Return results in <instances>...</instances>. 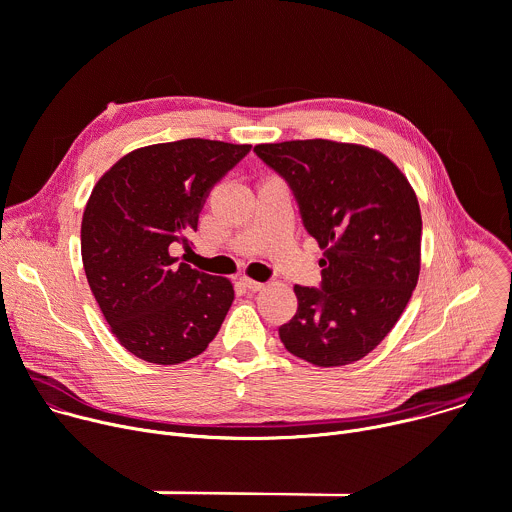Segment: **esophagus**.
I'll return each instance as SVG.
<instances>
[{
    "instance_id": "obj_1",
    "label": "esophagus",
    "mask_w": 512,
    "mask_h": 512,
    "mask_svg": "<svg viewBox=\"0 0 512 512\" xmlns=\"http://www.w3.org/2000/svg\"><path fill=\"white\" fill-rule=\"evenodd\" d=\"M241 281H243V285H245L247 289H251V291H259V289L265 287V283L255 281V279H251V277H241Z\"/></svg>"
}]
</instances>
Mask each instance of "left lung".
I'll list each match as a JSON object with an SVG mask.
<instances>
[{
	"label": "left lung",
	"instance_id": "left-lung-1",
	"mask_svg": "<svg viewBox=\"0 0 512 512\" xmlns=\"http://www.w3.org/2000/svg\"><path fill=\"white\" fill-rule=\"evenodd\" d=\"M294 192L324 249L320 287L296 285L283 346L318 367L367 356L397 324L419 277L421 212L401 170L354 143L296 139L253 150Z\"/></svg>",
	"mask_w": 512,
	"mask_h": 512
}]
</instances>
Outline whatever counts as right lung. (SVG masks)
<instances>
[{
  "label": "right lung",
  "instance_id": "obj_1",
  "mask_svg": "<svg viewBox=\"0 0 512 512\" xmlns=\"http://www.w3.org/2000/svg\"><path fill=\"white\" fill-rule=\"evenodd\" d=\"M251 150L212 139L156 143L123 156L93 188L81 253L93 296L113 334L154 364L198 356L221 330L233 283L178 263L198 214Z\"/></svg>",
  "mask_w": 512,
  "mask_h": 512
}]
</instances>
